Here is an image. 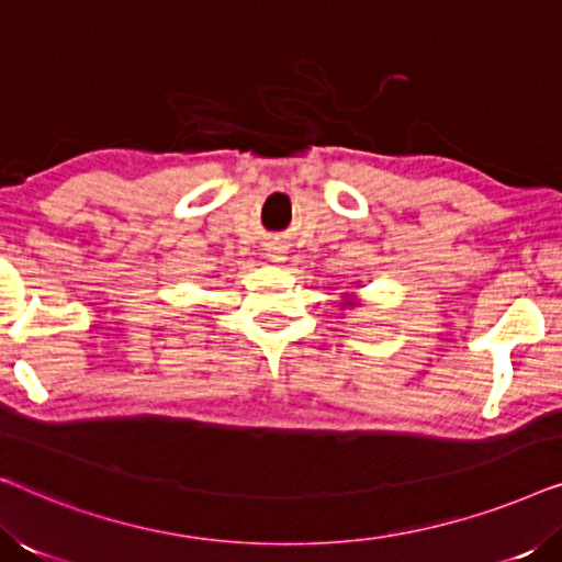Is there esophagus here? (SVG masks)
Returning <instances> with one entry per match:
<instances>
[{"instance_id":"esophagus-1","label":"esophagus","mask_w":562,"mask_h":562,"mask_svg":"<svg viewBox=\"0 0 562 562\" xmlns=\"http://www.w3.org/2000/svg\"><path fill=\"white\" fill-rule=\"evenodd\" d=\"M268 258H271V260H281V252L276 250V248H271V252H268Z\"/></svg>"}]
</instances>
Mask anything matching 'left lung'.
<instances>
[{
    "mask_svg": "<svg viewBox=\"0 0 562 562\" xmlns=\"http://www.w3.org/2000/svg\"><path fill=\"white\" fill-rule=\"evenodd\" d=\"M348 304H350V302H348Z\"/></svg>",
    "mask_w": 562,
    "mask_h": 562,
    "instance_id": "left-lung-1",
    "label": "left lung"
}]
</instances>
